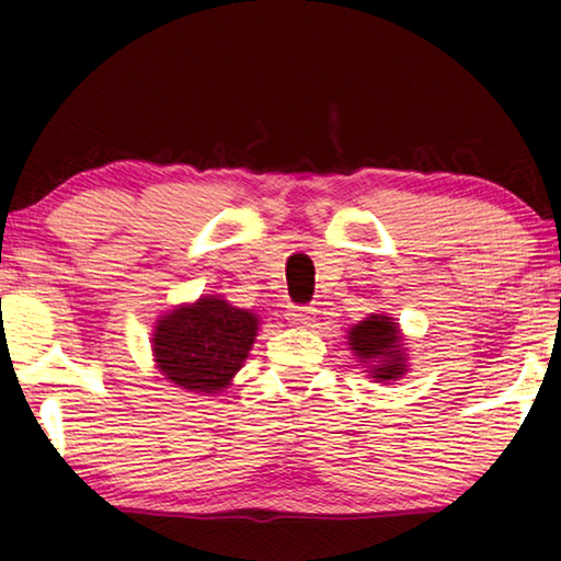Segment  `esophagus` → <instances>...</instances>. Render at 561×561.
I'll list each match as a JSON object with an SVG mask.
<instances>
[{"label": "esophagus", "mask_w": 561, "mask_h": 561, "mask_svg": "<svg viewBox=\"0 0 561 561\" xmlns=\"http://www.w3.org/2000/svg\"><path fill=\"white\" fill-rule=\"evenodd\" d=\"M287 319H289V324H294V327H311V321H314V309H311V307H289Z\"/></svg>", "instance_id": "esophagus-1"}]
</instances>
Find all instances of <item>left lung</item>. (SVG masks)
I'll use <instances>...</instances> for the list:
<instances>
[{
  "mask_svg": "<svg viewBox=\"0 0 561 561\" xmlns=\"http://www.w3.org/2000/svg\"><path fill=\"white\" fill-rule=\"evenodd\" d=\"M348 346L360 364H368V376L376 381H396L405 368L403 336L398 324L386 314H371L348 329Z\"/></svg>",
  "mask_w": 561,
  "mask_h": 561,
  "instance_id": "left-lung-1",
  "label": "left lung"
}]
</instances>
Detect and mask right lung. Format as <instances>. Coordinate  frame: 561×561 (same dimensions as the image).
I'll use <instances>...</instances> for the list:
<instances>
[{"label":"right lung","mask_w":561,"mask_h":561,"mask_svg":"<svg viewBox=\"0 0 561 561\" xmlns=\"http://www.w3.org/2000/svg\"><path fill=\"white\" fill-rule=\"evenodd\" d=\"M260 319L222 297H201L158 319L153 356L170 383L190 393H217L230 386L257 336Z\"/></svg>","instance_id":"obj_1"}]
</instances>
